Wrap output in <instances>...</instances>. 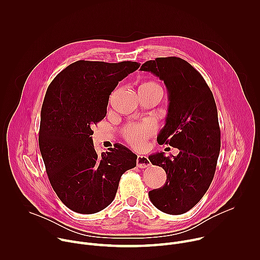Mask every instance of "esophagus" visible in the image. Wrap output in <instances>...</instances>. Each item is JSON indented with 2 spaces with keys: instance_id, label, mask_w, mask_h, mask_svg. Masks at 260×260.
I'll return each mask as SVG.
<instances>
[{
  "instance_id": "esophagus-1",
  "label": "esophagus",
  "mask_w": 260,
  "mask_h": 260,
  "mask_svg": "<svg viewBox=\"0 0 260 260\" xmlns=\"http://www.w3.org/2000/svg\"><path fill=\"white\" fill-rule=\"evenodd\" d=\"M151 165L149 158L145 155H138L137 157V167L141 169H145L147 167H149Z\"/></svg>"
}]
</instances>
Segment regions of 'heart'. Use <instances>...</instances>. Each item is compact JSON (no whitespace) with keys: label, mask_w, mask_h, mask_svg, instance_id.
I'll return each mask as SVG.
<instances>
[{"label":"heart","mask_w":260,"mask_h":260,"mask_svg":"<svg viewBox=\"0 0 260 260\" xmlns=\"http://www.w3.org/2000/svg\"><path fill=\"white\" fill-rule=\"evenodd\" d=\"M154 86H159V85L153 81H149L142 84L140 87H154ZM155 131H156V123L151 119H147L139 123H129L125 125L122 129V137L133 147L140 148L144 145L145 141Z\"/></svg>","instance_id":"1"}]
</instances>
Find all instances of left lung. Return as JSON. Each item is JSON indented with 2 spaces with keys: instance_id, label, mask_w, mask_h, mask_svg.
Wrapping results in <instances>:
<instances>
[{
  "instance_id": "8db88e82",
  "label": "left lung",
  "mask_w": 260,
  "mask_h": 260,
  "mask_svg": "<svg viewBox=\"0 0 260 260\" xmlns=\"http://www.w3.org/2000/svg\"><path fill=\"white\" fill-rule=\"evenodd\" d=\"M140 70L153 73L167 86L168 116L157 142L180 150L177 156H149L167 173L166 184L149 191V198L161 212L180 215L202 200L215 175L221 145L216 103L201 73L180 57H157Z\"/></svg>"
}]
</instances>
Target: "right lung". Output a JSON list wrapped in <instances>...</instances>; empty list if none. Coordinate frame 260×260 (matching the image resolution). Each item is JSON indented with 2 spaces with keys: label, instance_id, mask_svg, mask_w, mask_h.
Here are the masks:
<instances>
[{
  "label": "right lung",
  "instance_id": "obj_1",
  "mask_svg": "<svg viewBox=\"0 0 260 260\" xmlns=\"http://www.w3.org/2000/svg\"><path fill=\"white\" fill-rule=\"evenodd\" d=\"M139 67L128 60H78L57 74L47 88L39 147L53 190L74 212L93 214L108 207L122 174L137 166V155L121 144L98 154L91 128L106 116L118 82Z\"/></svg>",
  "mask_w": 260,
  "mask_h": 260
}]
</instances>
